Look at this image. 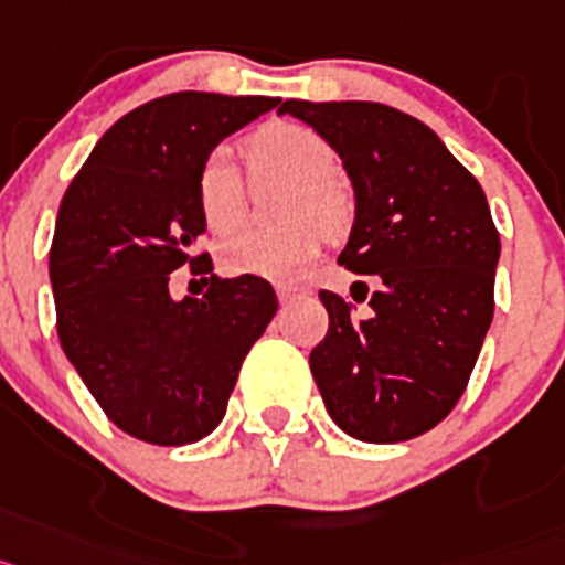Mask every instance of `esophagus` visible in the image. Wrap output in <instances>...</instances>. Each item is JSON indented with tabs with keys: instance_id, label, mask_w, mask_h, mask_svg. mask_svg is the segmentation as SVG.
<instances>
[{
	"instance_id": "34e87169",
	"label": "esophagus",
	"mask_w": 565,
	"mask_h": 565,
	"mask_svg": "<svg viewBox=\"0 0 565 565\" xmlns=\"http://www.w3.org/2000/svg\"><path fill=\"white\" fill-rule=\"evenodd\" d=\"M276 292H278V301H281V303L296 301V298L303 296V289L296 287V284H278Z\"/></svg>"
}]
</instances>
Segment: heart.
<instances>
[{
    "label": "heart",
    "mask_w": 565,
    "mask_h": 565,
    "mask_svg": "<svg viewBox=\"0 0 565 565\" xmlns=\"http://www.w3.org/2000/svg\"><path fill=\"white\" fill-rule=\"evenodd\" d=\"M249 164L258 179L292 181L284 215L296 218L278 230H247L218 253L224 273L289 281L316 262L323 230L347 222V199L332 181V147L301 125H269L249 139ZM199 213L210 233L227 235L244 222V184L227 150H213L195 179Z\"/></svg>",
    "instance_id": "b5f03b06"
}]
</instances>
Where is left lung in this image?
<instances>
[{"label": "left lung", "instance_id": "left-lung-1", "mask_svg": "<svg viewBox=\"0 0 565 565\" xmlns=\"http://www.w3.org/2000/svg\"><path fill=\"white\" fill-rule=\"evenodd\" d=\"M278 113L341 156L355 222L338 264L377 284L366 318L318 292L330 330L310 370L327 412L366 444L418 438L458 404L492 323L500 235L487 195L435 130L395 107L287 99Z\"/></svg>", "mask_w": 565, "mask_h": 565}]
</instances>
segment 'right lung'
Here are the masks:
<instances>
[{
    "label": "right lung",
    "instance_id": "add662e5",
    "mask_svg": "<svg viewBox=\"0 0 565 565\" xmlns=\"http://www.w3.org/2000/svg\"><path fill=\"white\" fill-rule=\"evenodd\" d=\"M278 102L201 90L147 102L96 141L58 204V341L107 418L147 444H193L222 424L244 355L278 310L264 278H218L210 255H193L207 230L201 164ZM188 260L211 287L175 302L169 273Z\"/></svg>",
    "mask_w": 565,
    "mask_h": 565
}]
</instances>
